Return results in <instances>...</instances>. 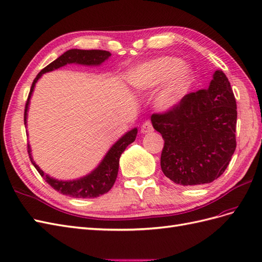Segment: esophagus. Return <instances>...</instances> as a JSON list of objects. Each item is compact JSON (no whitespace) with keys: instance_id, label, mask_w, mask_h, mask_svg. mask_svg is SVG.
I'll list each match as a JSON object with an SVG mask.
<instances>
[{"instance_id":"esophagus-1","label":"esophagus","mask_w":262,"mask_h":262,"mask_svg":"<svg viewBox=\"0 0 262 262\" xmlns=\"http://www.w3.org/2000/svg\"><path fill=\"white\" fill-rule=\"evenodd\" d=\"M140 132H141V134H149V133H152V132H154L152 124H151L150 122H149V121L145 122L143 125H141Z\"/></svg>"}]
</instances>
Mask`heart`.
Segmentation results:
<instances>
[{
  "mask_svg": "<svg viewBox=\"0 0 262 262\" xmlns=\"http://www.w3.org/2000/svg\"><path fill=\"white\" fill-rule=\"evenodd\" d=\"M127 80L141 92L152 91L163 83L155 98V105L160 112H170L180 105L189 93L193 71L181 59L166 56L138 64Z\"/></svg>",
  "mask_w": 262,
  "mask_h": 262,
  "instance_id": "obj_1",
  "label": "heart"
}]
</instances>
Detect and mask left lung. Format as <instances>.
Returning a JSON list of instances; mask_svg holds the SVG:
<instances>
[{
	"label": "left lung",
	"mask_w": 262,
	"mask_h": 262,
	"mask_svg": "<svg viewBox=\"0 0 262 262\" xmlns=\"http://www.w3.org/2000/svg\"><path fill=\"white\" fill-rule=\"evenodd\" d=\"M236 123V100L222 70L214 72L206 90L186 94L172 111L152 114L154 128L164 140V176L185 186L220 178L235 152Z\"/></svg>",
	"instance_id": "8db88e82"
}]
</instances>
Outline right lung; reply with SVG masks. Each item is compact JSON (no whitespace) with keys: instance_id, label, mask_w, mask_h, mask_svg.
<instances>
[{"instance_id":"add662e5","label":"right lung","mask_w":262,"mask_h":262,"mask_svg":"<svg viewBox=\"0 0 262 262\" xmlns=\"http://www.w3.org/2000/svg\"><path fill=\"white\" fill-rule=\"evenodd\" d=\"M111 56V52L105 50L70 49L68 51H66L60 57H58L55 61L49 63L46 68H43L35 78L31 88V92H29L28 95L24 114L25 127L27 124V112L32 94L34 92L37 81L41 78L43 73L54 71L56 69L61 68V67L71 63L89 67H98L101 66L105 60H107ZM136 136L137 128L135 127V128H133L126 134H124V135L110 148V150L106 152L105 156H104V158L101 160L99 166L93 171H91V172L84 177L74 179V180H58V179H55L50 177L49 174L45 173L43 171L37 166L33 159L31 145H28V154L33 166L45 179V181L50 184L56 191L61 194H66V195H70L72 198L94 199L102 195L104 193H107L112 189V186L114 185L118 173L119 158H121V156L124 152L126 147L135 141Z\"/></svg>"}]
</instances>
